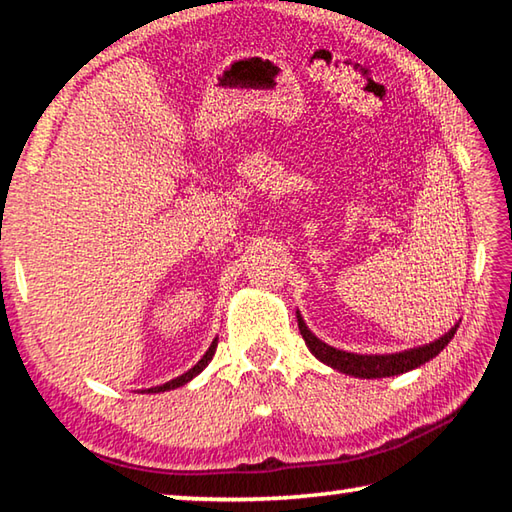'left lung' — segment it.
Returning <instances> with one entry per match:
<instances>
[{
    "mask_svg": "<svg viewBox=\"0 0 512 512\" xmlns=\"http://www.w3.org/2000/svg\"><path fill=\"white\" fill-rule=\"evenodd\" d=\"M298 314V311H296ZM298 327L302 339H305L309 352L314 354L318 361L327 363L329 368L345 372V375L352 377H361V379H379V377H393V375H402V372H409L413 368L422 366L429 359L436 357V354L443 352L445 345L454 339L458 325L449 329L447 334L440 336V339L431 341L427 345H420V348H411L404 352H395V354H354V352H345V350H336L332 345H327L309 332V327L305 325V320L298 314Z\"/></svg>",
    "mask_w": 512,
    "mask_h": 512,
    "instance_id": "left-lung-1",
    "label": "left lung"
}]
</instances>
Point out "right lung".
<instances>
[{"instance_id": "obj_1", "label": "right lung", "mask_w": 512, "mask_h": 512, "mask_svg": "<svg viewBox=\"0 0 512 512\" xmlns=\"http://www.w3.org/2000/svg\"><path fill=\"white\" fill-rule=\"evenodd\" d=\"M214 352H216V339L212 341V345H210V350H207L205 354H203V359L196 363L194 368H189L185 375H180V377H176V379H171V381H167V384H162V386H155V388H149V391L146 393H164V391H173V388H178V386H185L187 381H192L198 372H201L207 363L212 361V357H214Z\"/></svg>"}]
</instances>
